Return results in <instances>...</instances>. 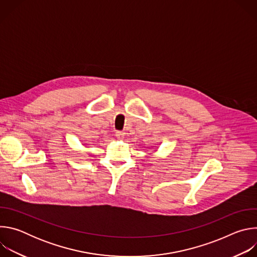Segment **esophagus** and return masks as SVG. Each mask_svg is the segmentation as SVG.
Segmentation results:
<instances>
[{
    "mask_svg": "<svg viewBox=\"0 0 257 257\" xmlns=\"http://www.w3.org/2000/svg\"><path fill=\"white\" fill-rule=\"evenodd\" d=\"M116 136L118 139H123L124 136H125V133L124 132H121V131H117L116 132Z\"/></svg>",
    "mask_w": 257,
    "mask_h": 257,
    "instance_id": "1",
    "label": "esophagus"
}]
</instances>
